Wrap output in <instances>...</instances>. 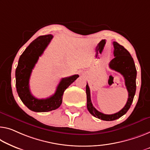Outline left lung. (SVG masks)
<instances>
[{"label": "left lung", "instance_id": "left-lung-1", "mask_svg": "<svg viewBox=\"0 0 150 150\" xmlns=\"http://www.w3.org/2000/svg\"><path fill=\"white\" fill-rule=\"evenodd\" d=\"M114 46V56L115 58L109 63V67L120 73L125 79V86L128 91V100L125 106L119 112L112 114V115H105L98 111L93 107L91 101L90 89L88 84L86 85L87 94V108L91 115L93 117L98 118L99 119L111 121L118 119L125 114H126L130 108L132 104L134 96L136 91V77H137V70H136L135 63L129 51L123 46L120 45L117 42H113Z\"/></svg>", "mask_w": 150, "mask_h": 150}]
</instances>
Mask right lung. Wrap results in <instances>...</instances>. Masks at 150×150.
Segmentation results:
<instances>
[{
	"mask_svg": "<svg viewBox=\"0 0 150 150\" xmlns=\"http://www.w3.org/2000/svg\"><path fill=\"white\" fill-rule=\"evenodd\" d=\"M52 38V35L48 34L41 35L33 40L20 56L15 71L16 88L20 99L30 110L37 112H48L59 108L62 104L64 91L79 77L78 75H74L62 78L54 94L46 99H38L32 94L29 82L32 69Z\"/></svg>",
	"mask_w": 150,
	"mask_h": 150,
	"instance_id": "add662e5",
	"label": "right lung"
}]
</instances>
